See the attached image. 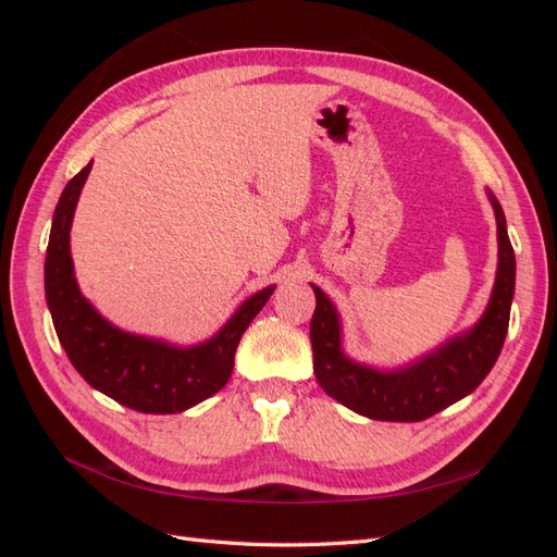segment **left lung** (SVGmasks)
<instances>
[{
	"label": "left lung",
	"mask_w": 557,
	"mask_h": 557,
	"mask_svg": "<svg viewBox=\"0 0 557 557\" xmlns=\"http://www.w3.org/2000/svg\"><path fill=\"white\" fill-rule=\"evenodd\" d=\"M491 199L499 239V267L491 305L474 330L407 369L374 372V369L350 362L339 346V318L332 301L323 290L311 285L315 293V311L309 327L313 372L330 397L367 418L416 423L476 391L497 362L504 339H507L516 285V256L507 234V221H504L499 201L493 195Z\"/></svg>",
	"instance_id": "left-lung-1"
}]
</instances>
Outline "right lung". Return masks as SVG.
<instances>
[{"mask_svg":"<svg viewBox=\"0 0 557 557\" xmlns=\"http://www.w3.org/2000/svg\"><path fill=\"white\" fill-rule=\"evenodd\" d=\"M90 166L64 185L46 250V301L58 339L76 372L95 391L141 413H178L230 381L242 334L260 313L274 288L246 299L211 342L193 348L144 339L113 327L83 299L70 256V227Z\"/></svg>","mask_w":557,"mask_h":557,"instance_id":"add662e5","label":"right lung"}]
</instances>
